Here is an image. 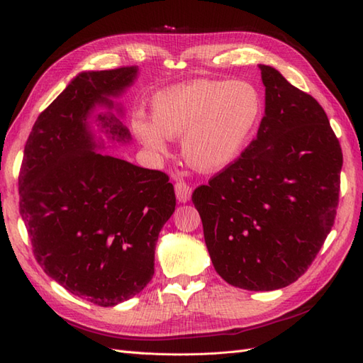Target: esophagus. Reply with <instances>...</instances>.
<instances>
[{
    "label": "esophagus",
    "instance_id": "obj_1",
    "mask_svg": "<svg viewBox=\"0 0 363 363\" xmlns=\"http://www.w3.org/2000/svg\"><path fill=\"white\" fill-rule=\"evenodd\" d=\"M192 195V189L188 183L184 182H177L175 183V196H177L179 203H188L191 200Z\"/></svg>",
    "mask_w": 363,
    "mask_h": 363
}]
</instances>
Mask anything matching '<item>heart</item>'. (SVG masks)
I'll return each instance as SVG.
<instances>
[{"label":"heart","mask_w":363,"mask_h":363,"mask_svg":"<svg viewBox=\"0 0 363 363\" xmlns=\"http://www.w3.org/2000/svg\"><path fill=\"white\" fill-rule=\"evenodd\" d=\"M262 96L244 80H195L152 96L151 119L138 115L133 130L150 151L163 155L168 138H182L183 156L200 172L232 164L255 133L262 116Z\"/></svg>","instance_id":"obj_1"}]
</instances>
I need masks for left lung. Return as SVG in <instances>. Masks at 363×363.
<instances>
[{
	"mask_svg": "<svg viewBox=\"0 0 363 363\" xmlns=\"http://www.w3.org/2000/svg\"><path fill=\"white\" fill-rule=\"evenodd\" d=\"M265 116L239 159L196 188L204 240L232 286L274 291L312 265L335 223L342 150L324 108L259 65Z\"/></svg>",
	"mask_w": 363,
	"mask_h": 363,
	"instance_id": "8db88e82",
	"label": "left lung"
}]
</instances>
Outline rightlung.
I'll return each instance as SVG.
<instances>
[{"label":"right lung","instance_id":"add662e5","mask_svg":"<svg viewBox=\"0 0 363 363\" xmlns=\"http://www.w3.org/2000/svg\"><path fill=\"white\" fill-rule=\"evenodd\" d=\"M136 67L80 72L36 119L19 172V212L42 269L71 294L108 307L144 289L155 274L162 227L175 208L168 175L96 150L89 118L113 107ZM112 140L128 130L96 115Z\"/></svg>","mask_w":363,"mask_h":363}]
</instances>
